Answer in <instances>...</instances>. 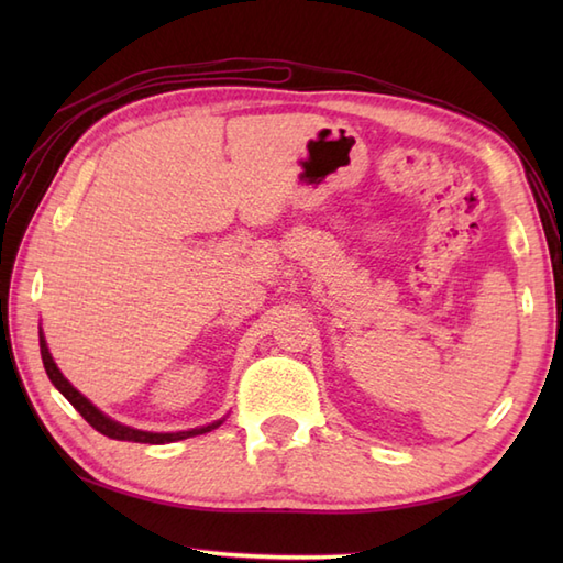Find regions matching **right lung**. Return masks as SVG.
<instances>
[{"mask_svg":"<svg viewBox=\"0 0 563 563\" xmlns=\"http://www.w3.org/2000/svg\"><path fill=\"white\" fill-rule=\"evenodd\" d=\"M41 336V357H43V365H45V373L47 377H51L53 385L59 389V394L75 406V409L81 413L84 421H87L91 428H97L101 435H109L113 440H128V442H150V445H164V442H176V440H186V438H194V435H202L208 433V430L218 428L222 421H214L210 426H202V428H194V430H178V433H150V430H137V428H130V426H123L113 421V418H109L106 413H101L97 406H93L84 394H79L75 387L69 385V382L65 379V375L59 373L51 351H47V343H45V336L43 331H38Z\"/></svg>","mask_w":563,"mask_h":563,"instance_id":"1","label":"right lung"}]
</instances>
